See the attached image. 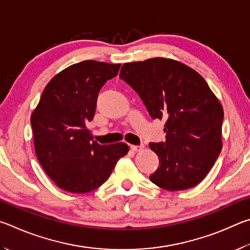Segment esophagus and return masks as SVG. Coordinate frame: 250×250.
<instances>
[{"instance_id": "obj_1", "label": "esophagus", "mask_w": 250, "mask_h": 250, "mask_svg": "<svg viewBox=\"0 0 250 250\" xmlns=\"http://www.w3.org/2000/svg\"><path fill=\"white\" fill-rule=\"evenodd\" d=\"M130 149H132L133 151H142L144 149V145H132L130 146Z\"/></svg>"}]
</instances>
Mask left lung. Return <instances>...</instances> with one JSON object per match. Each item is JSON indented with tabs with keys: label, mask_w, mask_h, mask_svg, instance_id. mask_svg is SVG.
<instances>
[{
	"label": "left lung",
	"mask_w": 250,
	"mask_h": 250,
	"mask_svg": "<svg viewBox=\"0 0 250 250\" xmlns=\"http://www.w3.org/2000/svg\"><path fill=\"white\" fill-rule=\"evenodd\" d=\"M120 78L137 92L152 120H165L166 142L150 143L159 167L149 177L167 191L198 186L222 150V104L187 64L151 58L123 64Z\"/></svg>",
	"instance_id": "left-lung-1"
}]
</instances>
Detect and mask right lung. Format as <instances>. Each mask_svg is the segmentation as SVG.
I'll return each instance as SVG.
<instances>
[{"label": "right lung", "mask_w": 250, "mask_h": 250, "mask_svg": "<svg viewBox=\"0 0 250 250\" xmlns=\"http://www.w3.org/2000/svg\"><path fill=\"white\" fill-rule=\"evenodd\" d=\"M121 64L85 60L63 69L46 85L30 117L35 152L56 186L87 193L102 186L128 152L125 143L100 145L86 127L105 82Z\"/></svg>", "instance_id": "right-lung-1"}]
</instances>
